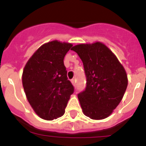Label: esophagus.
<instances>
[{"label": "esophagus", "instance_id": "1", "mask_svg": "<svg viewBox=\"0 0 146 146\" xmlns=\"http://www.w3.org/2000/svg\"><path fill=\"white\" fill-rule=\"evenodd\" d=\"M71 82H72V83L74 85V86H75V85H76V79H75V78H73V79L71 80Z\"/></svg>", "mask_w": 146, "mask_h": 146}]
</instances>
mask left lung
Listing matches in <instances>:
<instances>
[{"instance_id":"1","label":"left lung","mask_w":146,"mask_h":146,"mask_svg":"<svg viewBox=\"0 0 146 146\" xmlns=\"http://www.w3.org/2000/svg\"><path fill=\"white\" fill-rule=\"evenodd\" d=\"M82 60L86 87L77 96L83 113L104 119L113 113L127 88V76L115 55L103 44H78L72 48Z\"/></svg>"}]
</instances>
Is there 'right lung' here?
<instances>
[{"label": "right lung", "mask_w": 146, "mask_h": 146, "mask_svg": "<svg viewBox=\"0 0 146 146\" xmlns=\"http://www.w3.org/2000/svg\"><path fill=\"white\" fill-rule=\"evenodd\" d=\"M72 44L52 41L40 47L27 62L23 86L28 101L40 118L48 121L61 117L74 91L64 64Z\"/></svg>", "instance_id": "add662e5"}]
</instances>
